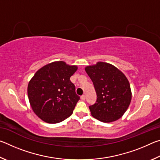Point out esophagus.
Returning a JSON list of instances; mask_svg holds the SVG:
<instances>
[{
  "instance_id": "1",
  "label": "esophagus",
  "mask_w": 160,
  "mask_h": 160,
  "mask_svg": "<svg viewBox=\"0 0 160 160\" xmlns=\"http://www.w3.org/2000/svg\"><path fill=\"white\" fill-rule=\"evenodd\" d=\"M80 99H81V100H82V101H84V100L85 99V95H82L80 97Z\"/></svg>"
}]
</instances>
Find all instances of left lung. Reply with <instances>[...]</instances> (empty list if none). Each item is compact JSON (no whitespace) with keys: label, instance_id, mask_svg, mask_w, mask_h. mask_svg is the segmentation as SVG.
<instances>
[{"label":"left lung","instance_id":"1","mask_svg":"<svg viewBox=\"0 0 160 160\" xmlns=\"http://www.w3.org/2000/svg\"><path fill=\"white\" fill-rule=\"evenodd\" d=\"M97 93L95 104L89 107L94 118L104 123L122 117L131 101L128 80L120 70L105 62L85 67Z\"/></svg>","mask_w":160,"mask_h":160}]
</instances>
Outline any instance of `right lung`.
I'll return each mask as SVG.
<instances>
[{
  "label": "right lung",
  "instance_id": "right-lung-1",
  "mask_svg": "<svg viewBox=\"0 0 160 160\" xmlns=\"http://www.w3.org/2000/svg\"><path fill=\"white\" fill-rule=\"evenodd\" d=\"M78 70L54 61L38 70L28 87L29 104L38 117L48 123L61 122L72 114L80 97L70 78Z\"/></svg>",
  "mask_w": 160,
  "mask_h": 160
}]
</instances>
